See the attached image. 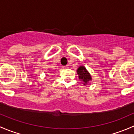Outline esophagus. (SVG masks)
Returning <instances> with one entry per match:
<instances>
[{
  "mask_svg": "<svg viewBox=\"0 0 134 134\" xmlns=\"http://www.w3.org/2000/svg\"><path fill=\"white\" fill-rule=\"evenodd\" d=\"M63 68H65V69H67V68H69V65H67L64 66V67H63Z\"/></svg>",
  "mask_w": 134,
  "mask_h": 134,
  "instance_id": "1",
  "label": "esophagus"
}]
</instances>
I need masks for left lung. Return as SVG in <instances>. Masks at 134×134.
Returning a JSON list of instances; mask_svg holds the SVG:
<instances>
[{"label": "left lung", "mask_w": 134, "mask_h": 134, "mask_svg": "<svg viewBox=\"0 0 134 134\" xmlns=\"http://www.w3.org/2000/svg\"><path fill=\"white\" fill-rule=\"evenodd\" d=\"M76 72L78 75V78L84 86L87 85L89 82L92 80L91 75L84 66H80L77 69Z\"/></svg>", "instance_id": "left-lung-1"}]
</instances>
